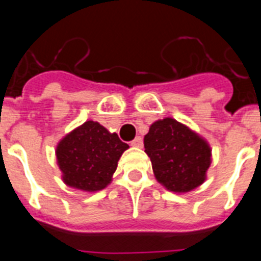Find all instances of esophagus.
I'll use <instances>...</instances> for the list:
<instances>
[{"instance_id":"34e87169","label":"esophagus","mask_w":261,"mask_h":261,"mask_svg":"<svg viewBox=\"0 0 261 261\" xmlns=\"http://www.w3.org/2000/svg\"><path fill=\"white\" fill-rule=\"evenodd\" d=\"M130 145L135 147H142V145H144V141H142V138L138 136V137H136L133 141H130Z\"/></svg>"}]
</instances>
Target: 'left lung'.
I'll list each match as a JSON object with an SVG mask.
<instances>
[{"label": "left lung", "instance_id": "1", "mask_svg": "<svg viewBox=\"0 0 261 261\" xmlns=\"http://www.w3.org/2000/svg\"><path fill=\"white\" fill-rule=\"evenodd\" d=\"M156 180L176 193L195 190L211 166V147L199 135L175 119L151 124L144 138Z\"/></svg>", "mask_w": 261, "mask_h": 261}]
</instances>
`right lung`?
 Instances as JSON below:
<instances>
[{
    "mask_svg": "<svg viewBox=\"0 0 261 261\" xmlns=\"http://www.w3.org/2000/svg\"><path fill=\"white\" fill-rule=\"evenodd\" d=\"M128 147L116 133H110L95 121H86L57 145L62 179L68 186L87 192L103 190Z\"/></svg>",
    "mask_w": 261,
    "mask_h": 261,
    "instance_id": "right-lung-1",
    "label": "right lung"
}]
</instances>
